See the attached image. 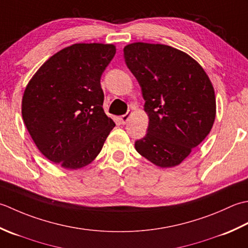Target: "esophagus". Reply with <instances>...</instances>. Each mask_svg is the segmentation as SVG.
<instances>
[{
	"mask_svg": "<svg viewBox=\"0 0 248 248\" xmlns=\"http://www.w3.org/2000/svg\"><path fill=\"white\" fill-rule=\"evenodd\" d=\"M130 114H131V112H126L125 114L121 115V117H120L121 123H122L123 125H124V124H126V122H127L128 119H129V117H130Z\"/></svg>",
	"mask_w": 248,
	"mask_h": 248,
	"instance_id": "34e87169",
	"label": "esophagus"
}]
</instances>
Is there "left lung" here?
I'll list each match as a JSON object with an SVG mask.
<instances>
[{
  "mask_svg": "<svg viewBox=\"0 0 248 248\" xmlns=\"http://www.w3.org/2000/svg\"><path fill=\"white\" fill-rule=\"evenodd\" d=\"M128 69L141 88L149 126L135 142L151 163L181 164L209 135L216 114L214 89L200 65L166 45L134 43L124 48Z\"/></svg>",
  "mask_w": 248,
  "mask_h": 248,
  "instance_id": "left-lung-1",
  "label": "left lung"
}]
</instances>
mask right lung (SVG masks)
I'll list each match as a JSON object with an SVG mask.
<instances>
[{"label": "right lung", "instance_id": "right-lung-1", "mask_svg": "<svg viewBox=\"0 0 248 248\" xmlns=\"http://www.w3.org/2000/svg\"><path fill=\"white\" fill-rule=\"evenodd\" d=\"M113 45L75 44L52 55L27 85L22 118L42 154L66 169L89 165L115 124L103 109L100 78Z\"/></svg>", "mask_w": 248, "mask_h": 248}]
</instances>
